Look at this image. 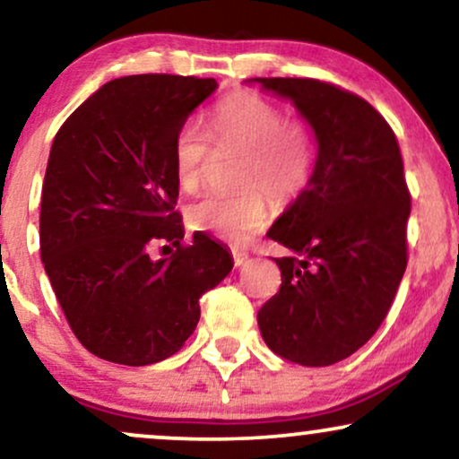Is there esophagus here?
I'll use <instances>...</instances> for the list:
<instances>
[{
	"label": "esophagus",
	"mask_w": 459,
	"mask_h": 459,
	"mask_svg": "<svg viewBox=\"0 0 459 459\" xmlns=\"http://www.w3.org/2000/svg\"><path fill=\"white\" fill-rule=\"evenodd\" d=\"M233 263L235 267H241V264L247 263V254L241 252V250H233Z\"/></svg>",
	"instance_id": "esophagus-1"
}]
</instances>
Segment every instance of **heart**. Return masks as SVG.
<instances>
[{"label":"heart","instance_id":"heart-1","mask_svg":"<svg viewBox=\"0 0 459 459\" xmlns=\"http://www.w3.org/2000/svg\"><path fill=\"white\" fill-rule=\"evenodd\" d=\"M212 139L218 147L246 152L239 170L244 190L209 195L187 209L195 230L230 241H247L267 224L269 195L292 201L310 186L316 167V136L301 117L256 93H235L215 107ZM212 156L207 134L196 124H184L173 143L175 177L186 192L203 184Z\"/></svg>","mask_w":459,"mask_h":459}]
</instances>
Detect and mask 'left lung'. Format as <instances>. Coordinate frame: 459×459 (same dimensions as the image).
<instances>
[{
    "label": "left lung",
    "instance_id": "1",
    "mask_svg": "<svg viewBox=\"0 0 459 459\" xmlns=\"http://www.w3.org/2000/svg\"><path fill=\"white\" fill-rule=\"evenodd\" d=\"M289 98L318 141L310 186L269 237L282 284L258 310L263 340L299 366H331L377 333L406 272L411 215L395 132L372 104L333 82L254 79Z\"/></svg>",
    "mask_w": 459,
    "mask_h": 459
}]
</instances>
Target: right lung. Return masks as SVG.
Instances as JSON below:
<instances>
[{"mask_svg": "<svg viewBox=\"0 0 459 459\" xmlns=\"http://www.w3.org/2000/svg\"><path fill=\"white\" fill-rule=\"evenodd\" d=\"M215 87L196 76H124L55 134L40 256L72 333L91 355L121 366L175 355L195 333L198 299L233 269L229 250L205 233L184 244L175 212V136ZM156 240L176 246L170 257L148 256Z\"/></svg>", "mask_w": 459, "mask_h": 459, "instance_id": "1", "label": "right lung"}]
</instances>
